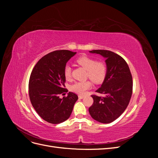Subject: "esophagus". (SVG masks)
<instances>
[{"mask_svg": "<svg viewBox=\"0 0 158 158\" xmlns=\"http://www.w3.org/2000/svg\"><path fill=\"white\" fill-rule=\"evenodd\" d=\"M78 98H79V99H83V98H84V95H78Z\"/></svg>", "mask_w": 158, "mask_h": 158, "instance_id": "obj_1", "label": "esophagus"}]
</instances>
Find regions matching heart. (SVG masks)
I'll return each mask as SVG.
<instances>
[{
  "mask_svg": "<svg viewBox=\"0 0 158 158\" xmlns=\"http://www.w3.org/2000/svg\"><path fill=\"white\" fill-rule=\"evenodd\" d=\"M76 63L83 68L87 70V77L93 82L99 84L102 82L106 76L107 66L103 61H96V60L87 55H82L76 59ZM64 75L66 80L71 78V68L66 65L64 69ZM92 86L90 81L76 82L70 85V90L78 94H84L86 90Z\"/></svg>",
  "mask_w": 158,
  "mask_h": 158,
  "instance_id": "b5f03b06",
  "label": "heart"
}]
</instances>
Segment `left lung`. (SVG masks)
<instances>
[{"mask_svg":"<svg viewBox=\"0 0 158 158\" xmlns=\"http://www.w3.org/2000/svg\"><path fill=\"white\" fill-rule=\"evenodd\" d=\"M92 53L106 59L107 74L102 85L92 95L94 103L89 108L91 117L102 123H110L125 111L132 94V77L122 56L108 50H93Z\"/></svg>","mask_w":158,"mask_h":158,"instance_id":"obj_1","label":"left lung"}]
</instances>
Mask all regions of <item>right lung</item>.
<instances>
[{"instance_id":"1","label":"right lung","mask_w":158,"mask_h":158,"mask_svg":"<svg viewBox=\"0 0 158 158\" xmlns=\"http://www.w3.org/2000/svg\"><path fill=\"white\" fill-rule=\"evenodd\" d=\"M76 53L69 50L49 52L39 60L33 69L29 80V96L32 106L45 121L63 123L70 117L78 95L65 92L64 69L68 60Z\"/></svg>"}]
</instances>
